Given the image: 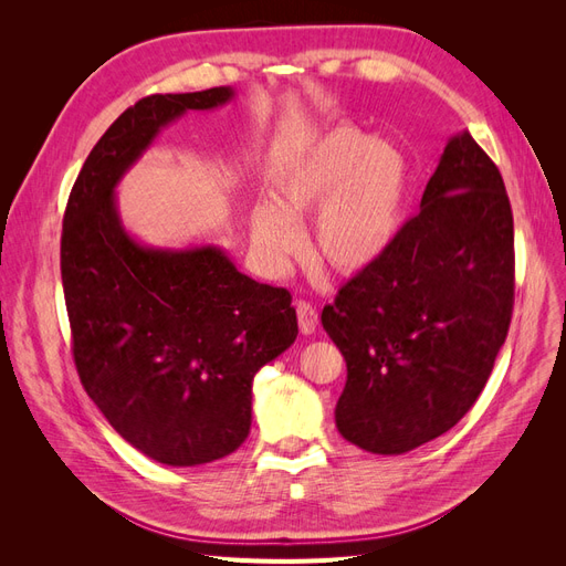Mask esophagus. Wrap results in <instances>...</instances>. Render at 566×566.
<instances>
[{"mask_svg": "<svg viewBox=\"0 0 566 566\" xmlns=\"http://www.w3.org/2000/svg\"><path fill=\"white\" fill-rule=\"evenodd\" d=\"M295 310H297V321H300V333L302 335H314L318 328V312L316 306L310 302H295Z\"/></svg>", "mask_w": 566, "mask_h": 566, "instance_id": "obj_1", "label": "esophagus"}]
</instances>
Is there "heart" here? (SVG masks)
<instances>
[{"label":"heart","mask_w":566,"mask_h":566,"mask_svg":"<svg viewBox=\"0 0 566 566\" xmlns=\"http://www.w3.org/2000/svg\"><path fill=\"white\" fill-rule=\"evenodd\" d=\"M408 172L397 150L368 146L337 127L290 165L273 184V202L250 212V238L266 266L285 269L304 248L300 221L314 219V250L339 273L380 262L401 227Z\"/></svg>","instance_id":"heart-1"}]
</instances>
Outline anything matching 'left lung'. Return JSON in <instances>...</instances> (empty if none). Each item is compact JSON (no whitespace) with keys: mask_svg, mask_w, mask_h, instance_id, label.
Listing matches in <instances>:
<instances>
[{"mask_svg":"<svg viewBox=\"0 0 566 566\" xmlns=\"http://www.w3.org/2000/svg\"><path fill=\"white\" fill-rule=\"evenodd\" d=\"M515 231L499 167L451 136L380 262L342 285L321 323L347 361L339 434L401 455L449 432L482 394L507 337Z\"/></svg>","mask_w":566,"mask_h":566,"instance_id":"obj_1","label":"left lung"}]
</instances>
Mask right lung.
<instances>
[{"mask_svg": "<svg viewBox=\"0 0 566 566\" xmlns=\"http://www.w3.org/2000/svg\"><path fill=\"white\" fill-rule=\"evenodd\" d=\"M233 96L231 87L156 94L127 108L84 160L63 217L80 380L119 437L172 468L241 447L256 370L297 337L285 287L252 281L219 245H144L117 210V184L165 127Z\"/></svg>", "mask_w": 566, "mask_h": 566, "instance_id": "add662e5", "label": "right lung"}]
</instances>
